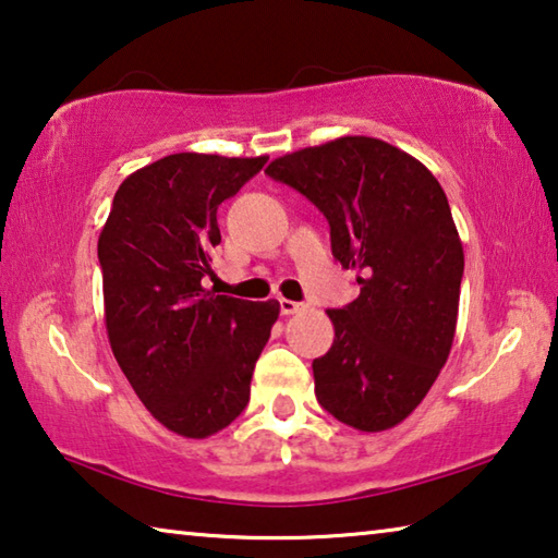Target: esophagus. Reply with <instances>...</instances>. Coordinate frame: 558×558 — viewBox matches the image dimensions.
Returning a JSON list of instances; mask_svg holds the SVG:
<instances>
[{
    "mask_svg": "<svg viewBox=\"0 0 558 558\" xmlns=\"http://www.w3.org/2000/svg\"><path fill=\"white\" fill-rule=\"evenodd\" d=\"M302 310H305V305H302V302L288 300V298L280 300V313L282 315H298V313H302Z\"/></svg>",
    "mask_w": 558,
    "mask_h": 558,
    "instance_id": "1",
    "label": "esophagus"
}]
</instances>
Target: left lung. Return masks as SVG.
<instances>
[{
  "mask_svg": "<svg viewBox=\"0 0 558 558\" xmlns=\"http://www.w3.org/2000/svg\"><path fill=\"white\" fill-rule=\"evenodd\" d=\"M266 172L325 214L332 256L356 270L359 298L327 310L335 342L313 362L319 405L364 433L399 426L456 337L465 256L446 192L418 159L364 135L282 155Z\"/></svg>",
  "mask_w": 558,
  "mask_h": 558,
  "instance_id": "1",
  "label": "left lung"
}]
</instances>
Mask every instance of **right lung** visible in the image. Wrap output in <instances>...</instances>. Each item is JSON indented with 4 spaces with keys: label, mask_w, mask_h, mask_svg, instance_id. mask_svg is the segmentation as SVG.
Returning <instances> with one entry per match:
<instances>
[{
    "label": "right lung",
    "mask_w": 558,
    "mask_h": 558,
    "mask_svg": "<svg viewBox=\"0 0 558 558\" xmlns=\"http://www.w3.org/2000/svg\"><path fill=\"white\" fill-rule=\"evenodd\" d=\"M260 157L177 153L120 184L98 239L110 349L145 409L177 436L235 421L280 302L214 295L216 209L258 174Z\"/></svg>",
    "instance_id": "1"
}]
</instances>
